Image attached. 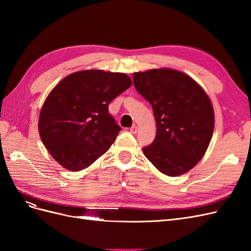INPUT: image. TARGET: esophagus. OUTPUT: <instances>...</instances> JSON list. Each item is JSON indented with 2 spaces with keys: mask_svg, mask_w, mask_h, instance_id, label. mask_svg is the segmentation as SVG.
Here are the masks:
<instances>
[{
  "mask_svg": "<svg viewBox=\"0 0 251 251\" xmlns=\"http://www.w3.org/2000/svg\"><path fill=\"white\" fill-rule=\"evenodd\" d=\"M130 132H131L132 134H136V133H137V126H133L132 127H130Z\"/></svg>",
  "mask_w": 251,
  "mask_h": 251,
  "instance_id": "esophagus-1",
  "label": "esophagus"
}]
</instances>
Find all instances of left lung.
<instances>
[{"label":"left lung","instance_id":"left-lung-1","mask_svg":"<svg viewBox=\"0 0 251 251\" xmlns=\"http://www.w3.org/2000/svg\"><path fill=\"white\" fill-rule=\"evenodd\" d=\"M138 93L151 104L157 134L143 153L166 176L185 174L206 151L214 132L212 104L188 75L173 69L133 74Z\"/></svg>","mask_w":251,"mask_h":251}]
</instances>
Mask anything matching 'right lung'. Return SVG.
Instances as JSON below:
<instances>
[{
  "mask_svg": "<svg viewBox=\"0 0 251 251\" xmlns=\"http://www.w3.org/2000/svg\"><path fill=\"white\" fill-rule=\"evenodd\" d=\"M131 86L125 73L85 70L68 75L51 91L39 132L63 168L81 171L110 149L121 127L109 114V103Z\"/></svg>",
  "mask_w": 251,
  "mask_h": 251,
  "instance_id": "1",
  "label": "right lung"
}]
</instances>
